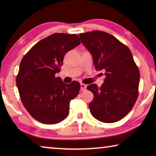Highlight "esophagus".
I'll return each instance as SVG.
<instances>
[{
  "label": "esophagus",
  "instance_id": "1",
  "mask_svg": "<svg viewBox=\"0 0 156 156\" xmlns=\"http://www.w3.org/2000/svg\"><path fill=\"white\" fill-rule=\"evenodd\" d=\"M80 89L81 91H85L87 89V85L83 83H80Z\"/></svg>",
  "mask_w": 156,
  "mask_h": 156
}]
</instances>
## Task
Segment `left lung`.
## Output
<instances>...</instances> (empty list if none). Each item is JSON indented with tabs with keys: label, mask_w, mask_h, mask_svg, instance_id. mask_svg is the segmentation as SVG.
<instances>
[{
	"label": "left lung",
	"mask_w": 156,
	"mask_h": 156,
	"mask_svg": "<svg viewBox=\"0 0 156 156\" xmlns=\"http://www.w3.org/2000/svg\"><path fill=\"white\" fill-rule=\"evenodd\" d=\"M79 37L91 54L96 69L106 76L100 87L96 84L87 87L94 96L89 104L91 115L102 122H117L128 114L138 96L140 72L130 49L104 31L83 33Z\"/></svg>",
	"instance_id": "left-lung-1"
}]
</instances>
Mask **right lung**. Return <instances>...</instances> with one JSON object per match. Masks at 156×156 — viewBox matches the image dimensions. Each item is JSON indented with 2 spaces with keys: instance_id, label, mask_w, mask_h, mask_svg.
Returning <instances> with one entry per match:
<instances>
[{
  "instance_id": "right-lung-1",
  "label": "right lung",
  "mask_w": 156,
  "mask_h": 156,
  "mask_svg": "<svg viewBox=\"0 0 156 156\" xmlns=\"http://www.w3.org/2000/svg\"><path fill=\"white\" fill-rule=\"evenodd\" d=\"M80 44L76 34L56 33L38 42L21 60L16 86L23 105L36 120L54 125L69 113L71 100L78 96L77 81L64 83L60 72L65 54Z\"/></svg>"
}]
</instances>
